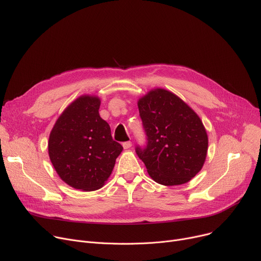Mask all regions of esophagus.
<instances>
[{"instance_id":"1","label":"esophagus","mask_w":261,"mask_h":261,"mask_svg":"<svg viewBox=\"0 0 261 261\" xmlns=\"http://www.w3.org/2000/svg\"><path fill=\"white\" fill-rule=\"evenodd\" d=\"M131 146H132V143H131V142H125V143H122L123 149H129V148H131Z\"/></svg>"}]
</instances>
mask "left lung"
I'll use <instances>...</instances> for the list:
<instances>
[{
  "mask_svg": "<svg viewBox=\"0 0 261 261\" xmlns=\"http://www.w3.org/2000/svg\"><path fill=\"white\" fill-rule=\"evenodd\" d=\"M147 146L135 151L151 179L165 186L189 182L202 169L208 138L198 114L165 89L149 91L138 101Z\"/></svg>",
  "mask_w": 261,
  "mask_h": 261,
  "instance_id": "8db88e82",
  "label": "left lung"
}]
</instances>
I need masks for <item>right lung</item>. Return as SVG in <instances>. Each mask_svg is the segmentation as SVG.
<instances>
[{
	"label": "right lung",
	"instance_id": "1",
	"mask_svg": "<svg viewBox=\"0 0 261 261\" xmlns=\"http://www.w3.org/2000/svg\"><path fill=\"white\" fill-rule=\"evenodd\" d=\"M100 98L82 95L68 105L50 131L48 155L60 179L75 189L101 188L122 146L99 115Z\"/></svg>",
	"mask_w": 261,
	"mask_h": 261
}]
</instances>
